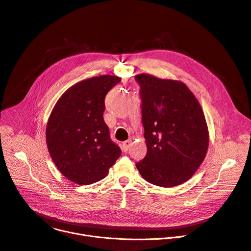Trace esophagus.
<instances>
[{
	"label": "esophagus",
	"mask_w": 251,
	"mask_h": 251,
	"mask_svg": "<svg viewBox=\"0 0 251 251\" xmlns=\"http://www.w3.org/2000/svg\"><path fill=\"white\" fill-rule=\"evenodd\" d=\"M131 144H132L131 139H128V140H126V141L123 142V144H122V149H123L124 152H127V151H128V149L130 148Z\"/></svg>",
	"instance_id": "obj_1"
}]
</instances>
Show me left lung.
I'll return each mask as SVG.
<instances>
[{
    "label": "left lung",
    "instance_id": "obj_1",
    "mask_svg": "<svg viewBox=\"0 0 251 251\" xmlns=\"http://www.w3.org/2000/svg\"><path fill=\"white\" fill-rule=\"evenodd\" d=\"M142 124L147 146L136 163L152 185L170 188L190 179L202 164L209 145L205 115L185 83L140 74Z\"/></svg>",
    "mask_w": 251,
    "mask_h": 251
}]
</instances>
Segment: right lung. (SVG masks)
<instances>
[{
	"instance_id": "1",
	"label": "right lung",
	"mask_w": 251,
	"mask_h": 251,
	"mask_svg": "<svg viewBox=\"0 0 251 251\" xmlns=\"http://www.w3.org/2000/svg\"><path fill=\"white\" fill-rule=\"evenodd\" d=\"M120 80L108 75L81 80L59 98L50 114L48 151L59 172L77 185L103 179L121 155L103 118L105 97Z\"/></svg>"
}]
</instances>
